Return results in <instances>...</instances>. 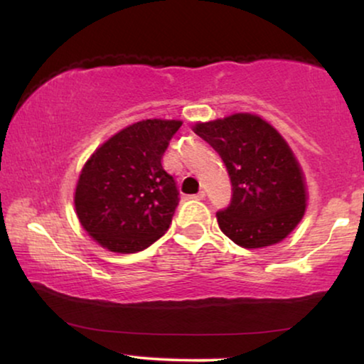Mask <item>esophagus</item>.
I'll use <instances>...</instances> for the list:
<instances>
[{"instance_id": "obj_1", "label": "esophagus", "mask_w": 364, "mask_h": 364, "mask_svg": "<svg viewBox=\"0 0 364 364\" xmlns=\"http://www.w3.org/2000/svg\"><path fill=\"white\" fill-rule=\"evenodd\" d=\"M192 198H196V200H203V198H205V192H198L196 196H192Z\"/></svg>"}]
</instances>
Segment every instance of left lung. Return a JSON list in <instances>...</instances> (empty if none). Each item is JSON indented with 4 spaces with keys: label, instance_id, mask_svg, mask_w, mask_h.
Wrapping results in <instances>:
<instances>
[{
    "label": "left lung",
    "instance_id": "obj_1",
    "mask_svg": "<svg viewBox=\"0 0 364 364\" xmlns=\"http://www.w3.org/2000/svg\"><path fill=\"white\" fill-rule=\"evenodd\" d=\"M193 131L218 152L232 182L230 203L217 212L220 230L243 248L282 242L306 205L301 168L285 139L253 114L202 122Z\"/></svg>",
    "mask_w": 364,
    "mask_h": 364
}]
</instances>
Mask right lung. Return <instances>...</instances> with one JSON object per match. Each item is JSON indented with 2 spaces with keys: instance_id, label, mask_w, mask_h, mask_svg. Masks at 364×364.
Instances as JSON below:
<instances>
[{
  "instance_id": "right-lung-1",
  "label": "right lung",
  "mask_w": 364,
  "mask_h": 364,
  "mask_svg": "<svg viewBox=\"0 0 364 364\" xmlns=\"http://www.w3.org/2000/svg\"><path fill=\"white\" fill-rule=\"evenodd\" d=\"M181 126L161 119L132 124L84 166L74 205L84 230L107 250L141 252L167 232L181 197L162 157Z\"/></svg>"
}]
</instances>
